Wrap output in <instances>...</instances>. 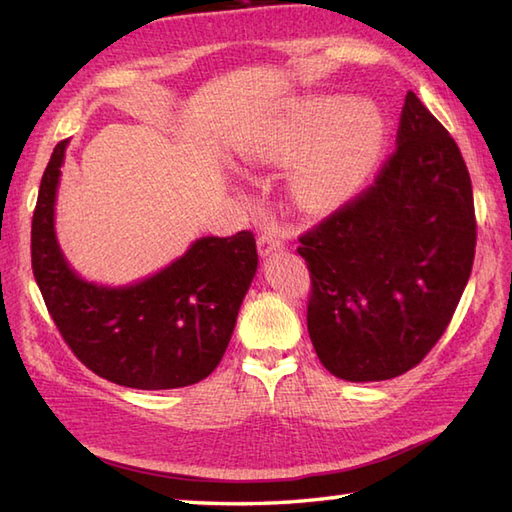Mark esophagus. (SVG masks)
Here are the masks:
<instances>
[{
    "label": "esophagus",
    "instance_id": "34e87169",
    "mask_svg": "<svg viewBox=\"0 0 512 512\" xmlns=\"http://www.w3.org/2000/svg\"><path fill=\"white\" fill-rule=\"evenodd\" d=\"M257 248H259V255H262V257L273 255V253H277V250L284 248V237H281L275 231H264L257 239Z\"/></svg>",
    "mask_w": 512,
    "mask_h": 512
}]
</instances>
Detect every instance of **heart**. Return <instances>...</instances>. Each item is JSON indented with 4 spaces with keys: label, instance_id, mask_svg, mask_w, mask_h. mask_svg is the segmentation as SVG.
Here are the masks:
<instances>
[{
    "label": "heart",
    "instance_id": "obj_1",
    "mask_svg": "<svg viewBox=\"0 0 512 512\" xmlns=\"http://www.w3.org/2000/svg\"><path fill=\"white\" fill-rule=\"evenodd\" d=\"M310 144L309 148L307 145ZM387 145L385 114L372 99L314 96L237 143L246 165L295 158L290 191L308 211H323L363 187Z\"/></svg>",
    "mask_w": 512,
    "mask_h": 512
}]
</instances>
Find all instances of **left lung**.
Here are the masks:
<instances>
[{
    "label": "left lung",
    "instance_id": "obj_1",
    "mask_svg": "<svg viewBox=\"0 0 512 512\" xmlns=\"http://www.w3.org/2000/svg\"><path fill=\"white\" fill-rule=\"evenodd\" d=\"M396 154L374 187L301 235L308 332L336 378L374 383L416 367L471 277L473 189L455 140L407 92Z\"/></svg>",
    "mask_w": 512,
    "mask_h": 512
}]
</instances>
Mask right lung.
<instances>
[{"label": "right lung", "mask_w": 512, "mask_h": 512, "mask_svg": "<svg viewBox=\"0 0 512 512\" xmlns=\"http://www.w3.org/2000/svg\"><path fill=\"white\" fill-rule=\"evenodd\" d=\"M70 140L54 147L32 215V273L65 343L94 374L134 389L200 383L220 365L257 273L255 235L200 237L158 273L127 286L83 279L54 228Z\"/></svg>", "instance_id": "1"}]
</instances>
